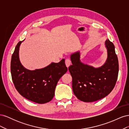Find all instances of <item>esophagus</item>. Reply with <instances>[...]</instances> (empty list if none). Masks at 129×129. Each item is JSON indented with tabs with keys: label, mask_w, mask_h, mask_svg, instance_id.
Returning a JSON list of instances; mask_svg holds the SVG:
<instances>
[{
	"label": "esophagus",
	"mask_w": 129,
	"mask_h": 129,
	"mask_svg": "<svg viewBox=\"0 0 129 129\" xmlns=\"http://www.w3.org/2000/svg\"><path fill=\"white\" fill-rule=\"evenodd\" d=\"M65 63H66V66H67V67H69V66L71 64V60H70L69 58H66V59L65 60Z\"/></svg>",
	"instance_id": "1"
}]
</instances>
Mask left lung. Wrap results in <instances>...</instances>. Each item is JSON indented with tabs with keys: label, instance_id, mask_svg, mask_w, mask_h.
<instances>
[{
	"label": "left lung",
	"instance_id": "left-lung-1",
	"mask_svg": "<svg viewBox=\"0 0 129 129\" xmlns=\"http://www.w3.org/2000/svg\"><path fill=\"white\" fill-rule=\"evenodd\" d=\"M108 58L98 68L84 64L78 52L71 56L72 65L68 70L72 76V88L77 98L85 102L102 99L111 92L117 80L119 64L115 46L109 39L105 42Z\"/></svg>",
	"mask_w": 129,
	"mask_h": 129
}]
</instances>
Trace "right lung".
Segmentation results:
<instances>
[{"mask_svg":"<svg viewBox=\"0 0 129 129\" xmlns=\"http://www.w3.org/2000/svg\"><path fill=\"white\" fill-rule=\"evenodd\" d=\"M23 41L18 43L11 58V72L15 88L27 100L39 104L47 103L53 99L58 80L68 70L64 59L42 69L27 70L19 58V47Z\"/></svg>","mask_w":129,"mask_h":129,"instance_id":"add662e5","label":"right lung"}]
</instances>
